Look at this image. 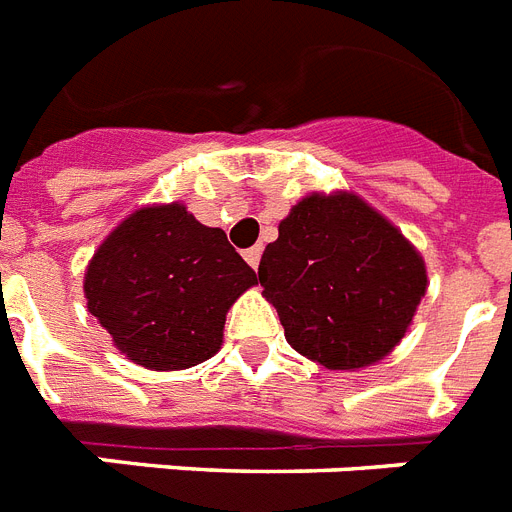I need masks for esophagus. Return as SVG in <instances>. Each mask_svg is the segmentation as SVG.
Wrapping results in <instances>:
<instances>
[{
  "instance_id": "obj_1",
  "label": "esophagus",
  "mask_w": 512,
  "mask_h": 512,
  "mask_svg": "<svg viewBox=\"0 0 512 512\" xmlns=\"http://www.w3.org/2000/svg\"><path fill=\"white\" fill-rule=\"evenodd\" d=\"M260 257H263V247L257 244V247H249L247 252H244V260L249 263V268H255L257 271V265H260Z\"/></svg>"
}]
</instances>
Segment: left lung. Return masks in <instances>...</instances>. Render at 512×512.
<instances>
[{
    "label": "left lung",
    "instance_id": "1",
    "mask_svg": "<svg viewBox=\"0 0 512 512\" xmlns=\"http://www.w3.org/2000/svg\"><path fill=\"white\" fill-rule=\"evenodd\" d=\"M257 276L289 345L327 369L388 356L428 289L420 252L348 191L297 201Z\"/></svg>",
    "mask_w": 512,
    "mask_h": 512
}]
</instances>
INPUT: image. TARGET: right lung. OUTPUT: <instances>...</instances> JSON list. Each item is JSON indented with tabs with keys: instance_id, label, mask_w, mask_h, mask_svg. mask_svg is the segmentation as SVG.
Wrapping results in <instances>:
<instances>
[{
	"instance_id": "1",
	"label": "right lung",
	"mask_w": 512,
	"mask_h": 512,
	"mask_svg": "<svg viewBox=\"0 0 512 512\" xmlns=\"http://www.w3.org/2000/svg\"><path fill=\"white\" fill-rule=\"evenodd\" d=\"M257 273L183 204L132 212L108 233L84 273L87 308L135 364L175 372L223 345L225 313Z\"/></svg>"
}]
</instances>
